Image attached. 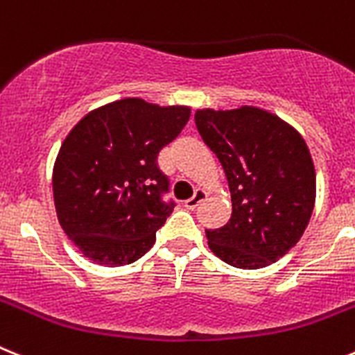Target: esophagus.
Here are the masks:
<instances>
[{"instance_id": "obj_1", "label": "esophagus", "mask_w": 355, "mask_h": 355, "mask_svg": "<svg viewBox=\"0 0 355 355\" xmlns=\"http://www.w3.org/2000/svg\"><path fill=\"white\" fill-rule=\"evenodd\" d=\"M205 199H207V192H205V190H196L193 198H190L184 201V208H189V210H196V208H198L199 205L205 201Z\"/></svg>"}]
</instances>
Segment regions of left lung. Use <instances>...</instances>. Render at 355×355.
I'll use <instances>...</instances> for the list:
<instances>
[{"label":"left lung","mask_w":355,"mask_h":355,"mask_svg":"<svg viewBox=\"0 0 355 355\" xmlns=\"http://www.w3.org/2000/svg\"><path fill=\"white\" fill-rule=\"evenodd\" d=\"M196 125L219 157L232 192V217L207 230L208 246L226 264L260 269L304 235L316 201V172L295 127L266 109H198Z\"/></svg>","instance_id":"left-lung-1"}]
</instances>
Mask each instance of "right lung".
I'll return each mask as SVG.
<instances>
[{"label":"right lung","mask_w":355,"mask_h":355,"mask_svg":"<svg viewBox=\"0 0 355 355\" xmlns=\"http://www.w3.org/2000/svg\"><path fill=\"white\" fill-rule=\"evenodd\" d=\"M189 105L122 98L69 131L53 165L57 219L83 255L102 266L144 257L174 210L157 154L183 131Z\"/></svg>","instance_id":"1"}]
</instances>
